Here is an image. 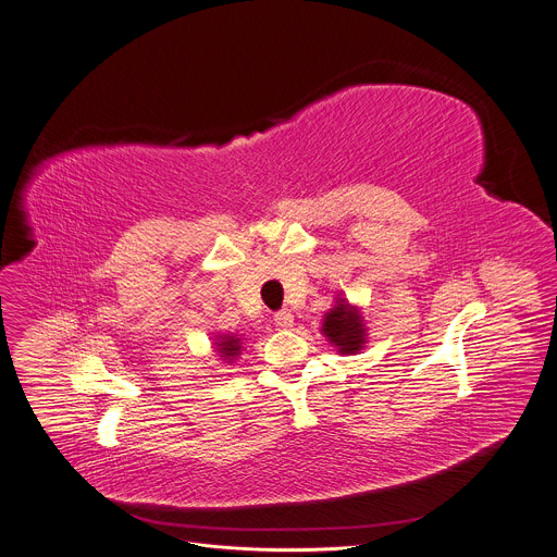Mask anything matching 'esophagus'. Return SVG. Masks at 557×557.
I'll return each mask as SVG.
<instances>
[{"instance_id":"34e87169","label":"esophagus","mask_w":557,"mask_h":557,"mask_svg":"<svg viewBox=\"0 0 557 557\" xmlns=\"http://www.w3.org/2000/svg\"><path fill=\"white\" fill-rule=\"evenodd\" d=\"M273 320H275V326H277V329H290V326H293V313H290L288 309L277 311Z\"/></svg>"}]
</instances>
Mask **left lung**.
I'll return each instance as SVG.
<instances>
[{
  "label": "left lung",
  "instance_id": "8db88e82",
  "mask_svg": "<svg viewBox=\"0 0 557 557\" xmlns=\"http://www.w3.org/2000/svg\"><path fill=\"white\" fill-rule=\"evenodd\" d=\"M322 333L329 337L333 346H337L339 352L352 356V352L362 350L367 344V326L364 318L358 307L348 305L346 299H337V305L324 315Z\"/></svg>",
  "mask_w": 557,
  "mask_h": 557
}]
</instances>
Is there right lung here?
<instances>
[{"instance_id":"add662e5","label":"right lung","mask_w":557,"mask_h":557,"mask_svg":"<svg viewBox=\"0 0 557 557\" xmlns=\"http://www.w3.org/2000/svg\"><path fill=\"white\" fill-rule=\"evenodd\" d=\"M215 346H218L215 350L220 352L224 360H228V364L244 350L242 348V337H237V335H218Z\"/></svg>"}]
</instances>
